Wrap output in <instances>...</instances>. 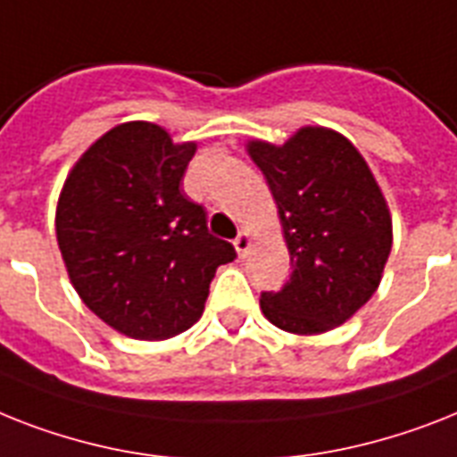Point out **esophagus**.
Masks as SVG:
<instances>
[{
    "label": "esophagus",
    "instance_id": "obj_1",
    "mask_svg": "<svg viewBox=\"0 0 457 457\" xmlns=\"http://www.w3.org/2000/svg\"><path fill=\"white\" fill-rule=\"evenodd\" d=\"M251 244H253V239H251V235H248L246 229H241L239 235H237V239H235L237 255H239V258H246L248 251H251Z\"/></svg>",
    "mask_w": 457,
    "mask_h": 457
}]
</instances>
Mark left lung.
Segmentation results:
<instances>
[{
	"label": "left lung",
	"instance_id": "8db88e82",
	"mask_svg": "<svg viewBox=\"0 0 457 457\" xmlns=\"http://www.w3.org/2000/svg\"><path fill=\"white\" fill-rule=\"evenodd\" d=\"M272 192L291 279L261 293L281 331L312 336L345 324L376 293L392 251V218L369 164L340 133L305 126L284 145L248 143Z\"/></svg>",
	"mask_w": 457,
	"mask_h": 457
}]
</instances>
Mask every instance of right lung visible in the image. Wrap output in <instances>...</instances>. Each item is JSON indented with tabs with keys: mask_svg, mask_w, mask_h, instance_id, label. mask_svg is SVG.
Here are the masks:
<instances>
[{
	"mask_svg": "<svg viewBox=\"0 0 457 457\" xmlns=\"http://www.w3.org/2000/svg\"><path fill=\"white\" fill-rule=\"evenodd\" d=\"M195 143L150 121L114 126L70 170L55 237L84 305L136 340H166L202 317L216 270L237 258L180 190Z\"/></svg>",
	"mask_w": 457,
	"mask_h": 457,
	"instance_id": "obj_1",
	"label": "right lung"
}]
</instances>
